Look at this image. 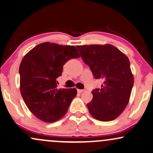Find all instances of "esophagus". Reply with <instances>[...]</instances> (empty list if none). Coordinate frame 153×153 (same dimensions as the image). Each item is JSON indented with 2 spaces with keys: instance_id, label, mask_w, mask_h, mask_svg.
Here are the masks:
<instances>
[{
  "instance_id": "obj_1",
  "label": "esophagus",
  "mask_w": 153,
  "mask_h": 153,
  "mask_svg": "<svg viewBox=\"0 0 153 153\" xmlns=\"http://www.w3.org/2000/svg\"><path fill=\"white\" fill-rule=\"evenodd\" d=\"M84 91H85V90L84 89H77V92H78V93H82V92H84Z\"/></svg>"
}]
</instances>
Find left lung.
Here are the masks:
<instances>
[{
    "instance_id": "obj_1",
    "label": "left lung",
    "mask_w": 153,
    "mask_h": 153,
    "mask_svg": "<svg viewBox=\"0 0 153 153\" xmlns=\"http://www.w3.org/2000/svg\"><path fill=\"white\" fill-rule=\"evenodd\" d=\"M76 48L94 78L103 80L101 88L91 92L93 99L87 103L90 114L101 121L116 119L128 104L134 83L128 58L110 44Z\"/></svg>"
}]
</instances>
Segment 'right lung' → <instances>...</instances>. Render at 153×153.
<instances>
[{"label":"right lung","instance_id":"right-lung-1","mask_svg":"<svg viewBox=\"0 0 153 153\" xmlns=\"http://www.w3.org/2000/svg\"><path fill=\"white\" fill-rule=\"evenodd\" d=\"M78 57L74 46L47 42L35 46L22 58L19 68L20 93L37 118L53 123L67 112L77 91L75 88H57L56 78L68 60Z\"/></svg>","mask_w":153,"mask_h":153}]
</instances>
